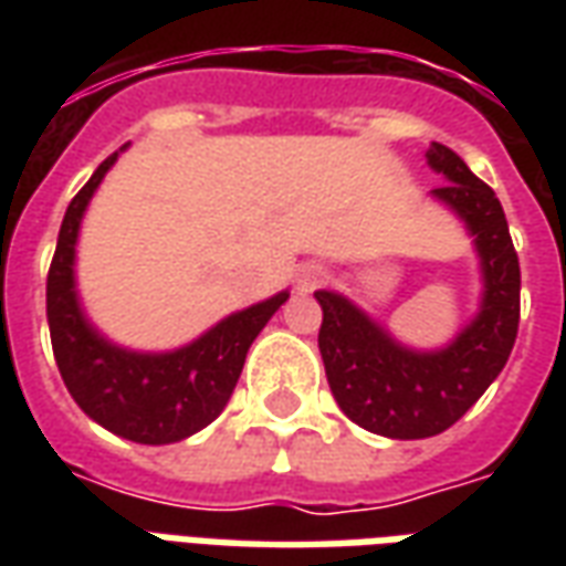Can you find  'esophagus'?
<instances>
[{
    "instance_id": "obj_1",
    "label": "esophagus",
    "mask_w": 566,
    "mask_h": 566,
    "mask_svg": "<svg viewBox=\"0 0 566 566\" xmlns=\"http://www.w3.org/2000/svg\"><path fill=\"white\" fill-rule=\"evenodd\" d=\"M324 279H327V270H324L321 263H306L303 270L296 272V291H300V294H308V291H315Z\"/></svg>"
}]
</instances>
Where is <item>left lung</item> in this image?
Masks as SVG:
<instances>
[{
	"label": "left lung",
	"instance_id": "obj_1",
	"mask_svg": "<svg viewBox=\"0 0 566 566\" xmlns=\"http://www.w3.org/2000/svg\"><path fill=\"white\" fill-rule=\"evenodd\" d=\"M427 166L449 185L430 190L473 235L479 312L442 348H412L336 291H315L324 321L318 348L336 403L355 424L388 439L449 430L497 379L518 333L522 272L494 190L446 145L430 142Z\"/></svg>",
	"mask_w": 566,
	"mask_h": 566
}]
</instances>
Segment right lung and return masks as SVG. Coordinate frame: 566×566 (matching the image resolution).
<instances>
[{"label":"right lung","mask_w":566,"mask_h":566,"mask_svg":"<svg viewBox=\"0 0 566 566\" xmlns=\"http://www.w3.org/2000/svg\"><path fill=\"white\" fill-rule=\"evenodd\" d=\"M120 150H127V145ZM120 150H115L78 197L69 202L48 272V327L56 367L72 400L96 424L142 446L193 437L221 416L245 367V355L266 321L287 303V291L260 300L169 352H136L112 343L81 306L75 258L81 221Z\"/></svg>","instance_id":"obj_1"}]
</instances>
